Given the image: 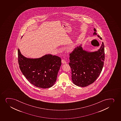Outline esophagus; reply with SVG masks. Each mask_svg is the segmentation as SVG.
I'll return each instance as SVG.
<instances>
[{
    "instance_id": "obj_1",
    "label": "esophagus",
    "mask_w": 121,
    "mask_h": 121,
    "mask_svg": "<svg viewBox=\"0 0 121 121\" xmlns=\"http://www.w3.org/2000/svg\"><path fill=\"white\" fill-rule=\"evenodd\" d=\"M61 63H62V64H66V61H65V60H61Z\"/></svg>"
}]
</instances>
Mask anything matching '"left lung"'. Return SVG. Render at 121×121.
Returning a JSON list of instances; mask_svg holds the SVG:
<instances>
[{
    "label": "left lung",
    "mask_w": 121,
    "mask_h": 121,
    "mask_svg": "<svg viewBox=\"0 0 121 121\" xmlns=\"http://www.w3.org/2000/svg\"><path fill=\"white\" fill-rule=\"evenodd\" d=\"M93 35H97L94 28ZM82 44L75 48L70 54L69 65L71 70L73 84L84 87L93 83L101 73L105 58L104 45L102 42L97 51H89L83 49Z\"/></svg>",
    "instance_id": "1"
}]
</instances>
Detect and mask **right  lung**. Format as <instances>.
Returning a JSON list of instances; mask_svg holds the SVG:
<instances>
[{
  "instance_id": "add662e5",
  "label": "right lung",
  "mask_w": 121,
  "mask_h": 121,
  "mask_svg": "<svg viewBox=\"0 0 121 121\" xmlns=\"http://www.w3.org/2000/svg\"><path fill=\"white\" fill-rule=\"evenodd\" d=\"M18 59L20 69L30 84L42 88H49L55 84L61 66L60 57L46 54L37 58H27L18 48Z\"/></svg>"
}]
</instances>
